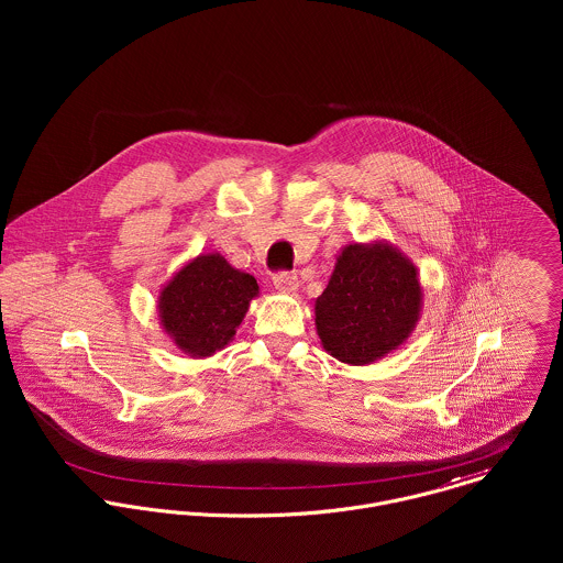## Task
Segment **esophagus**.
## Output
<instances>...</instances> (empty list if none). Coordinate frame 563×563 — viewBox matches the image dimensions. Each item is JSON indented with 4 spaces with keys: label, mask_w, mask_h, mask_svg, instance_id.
Masks as SVG:
<instances>
[{
    "label": "esophagus",
    "mask_w": 563,
    "mask_h": 563,
    "mask_svg": "<svg viewBox=\"0 0 563 563\" xmlns=\"http://www.w3.org/2000/svg\"><path fill=\"white\" fill-rule=\"evenodd\" d=\"M273 284L279 292H295L299 288V279L295 273H277L273 277Z\"/></svg>",
    "instance_id": "obj_1"
}]
</instances>
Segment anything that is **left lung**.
<instances>
[{"instance_id":"left-lung-1","label":"left lung","mask_w":563,"mask_h":563,"mask_svg":"<svg viewBox=\"0 0 563 563\" xmlns=\"http://www.w3.org/2000/svg\"><path fill=\"white\" fill-rule=\"evenodd\" d=\"M420 312L418 268L388 241L346 244L314 301L322 349L351 366H366L397 351L409 340Z\"/></svg>"}]
</instances>
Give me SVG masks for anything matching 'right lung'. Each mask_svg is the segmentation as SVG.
<instances>
[{"mask_svg":"<svg viewBox=\"0 0 563 563\" xmlns=\"http://www.w3.org/2000/svg\"><path fill=\"white\" fill-rule=\"evenodd\" d=\"M255 297L260 286L253 275L234 268L217 251L199 253L161 288L162 331L181 353L210 357L234 340Z\"/></svg>","mask_w":563,"mask_h":563,"instance_id":"obj_1","label":"right lung"}]
</instances>
